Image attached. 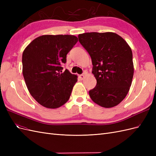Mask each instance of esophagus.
<instances>
[{"instance_id": "obj_1", "label": "esophagus", "mask_w": 156, "mask_h": 156, "mask_svg": "<svg viewBox=\"0 0 156 156\" xmlns=\"http://www.w3.org/2000/svg\"><path fill=\"white\" fill-rule=\"evenodd\" d=\"M79 77L81 79V80H83L84 78V74H81V75H79Z\"/></svg>"}]
</instances>
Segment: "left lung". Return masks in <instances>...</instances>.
Returning <instances> with one entry per match:
<instances>
[{
  "instance_id": "obj_1",
  "label": "left lung",
  "mask_w": 156,
  "mask_h": 156,
  "mask_svg": "<svg viewBox=\"0 0 156 156\" xmlns=\"http://www.w3.org/2000/svg\"><path fill=\"white\" fill-rule=\"evenodd\" d=\"M79 41L90 56L95 88L89 91L92 100L105 108L113 107L128 93L133 77V55L129 45L114 32H86Z\"/></svg>"
}]
</instances>
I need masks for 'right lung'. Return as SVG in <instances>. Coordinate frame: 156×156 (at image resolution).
I'll list each match as a JSON object with an SVG mask.
<instances>
[{"label": "right lung", "mask_w": 156, "mask_h": 156, "mask_svg": "<svg viewBox=\"0 0 156 156\" xmlns=\"http://www.w3.org/2000/svg\"><path fill=\"white\" fill-rule=\"evenodd\" d=\"M73 35H43L32 41L23 53V75L28 90L37 102L46 108L63 105L70 97L77 76L62 64L76 44Z\"/></svg>", "instance_id": "1"}]
</instances>
